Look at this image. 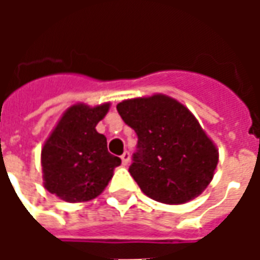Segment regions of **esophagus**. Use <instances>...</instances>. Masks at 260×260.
I'll return each mask as SVG.
<instances>
[{
  "mask_svg": "<svg viewBox=\"0 0 260 260\" xmlns=\"http://www.w3.org/2000/svg\"><path fill=\"white\" fill-rule=\"evenodd\" d=\"M121 160H122V164L124 166H128L131 161V154L128 152H124L122 153V156H121Z\"/></svg>",
  "mask_w": 260,
  "mask_h": 260,
  "instance_id": "34e87169",
  "label": "esophagus"
}]
</instances>
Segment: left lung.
<instances>
[{"label": "left lung", "mask_w": 260, "mask_h": 260, "mask_svg": "<svg viewBox=\"0 0 260 260\" xmlns=\"http://www.w3.org/2000/svg\"><path fill=\"white\" fill-rule=\"evenodd\" d=\"M117 110L138 135L129 173L145 195L166 205H182L206 189L218 150L182 103L157 93L124 100Z\"/></svg>", "instance_id": "1"}]
</instances>
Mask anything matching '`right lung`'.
Instances as JSON below:
<instances>
[{
    "instance_id": "right-lung-1",
    "label": "right lung",
    "mask_w": 260,
    "mask_h": 260,
    "mask_svg": "<svg viewBox=\"0 0 260 260\" xmlns=\"http://www.w3.org/2000/svg\"><path fill=\"white\" fill-rule=\"evenodd\" d=\"M110 106L76 103L58 119L42 147L43 184L50 193L79 203L106 189L121 164V158L108 153L106 136L96 131Z\"/></svg>"
}]
</instances>
